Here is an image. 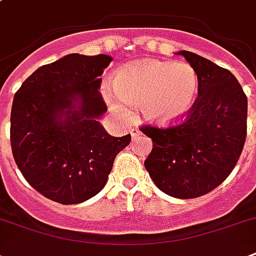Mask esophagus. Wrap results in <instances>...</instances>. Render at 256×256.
Listing matches in <instances>:
<instances>
[{
    "mask_svg": "<svg viewBox=\"0 0 256 256\" xmlns=\"http://www.w3.org/2000/svg\"><path fill=\"white\" fill-rule=\"evenodd\" d=\"M140 136V130L138 128H134L132 130V140H136L138 136Z\"/></svg>",
    "mask_w": 256,
    "mask_h": 256,
    "instance_id": "obj_1",
    "label": "esophagus"
}]
</instances>
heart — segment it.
<instances>
[{"label":"heart","instance_id":"heart-1","mask_svg":"<svg viewBox=\"0 0 256 256\" xmlns=\"http://www.w3.org/2000/svg\"><path fill=\"white\" fill-rule=\"evenodd\" d=\"M112 88L130 108L142 106L144 118L152 124L170 126L184 120L194 108L199 80L188 64L146 60L116 70ZM108 104L116 116H128V108L112 98Z\"/></svg>","mask_w":256,"mask_h":256}]
</instances>
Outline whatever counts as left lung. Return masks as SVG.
Here are the masks:
<instances>
[{
	"label": "left lung",
	"mask_w": 256,
	"mask_h": 256,
	"mask_svg": "<svg viewBox=\"0 0 256 256\" xmlns=\"http://www.w3.org/2000/svg\"><path fill=\"white\" fill-rule=\"evenodd\" d=\"M198 74L194 108L178 126H144L152 140L144 168L164 194L198 198L230 175L247 134V96L234 74L198 54L180 50Z\"/></svg>",
	"instance_id": "1"
}]
</instances>
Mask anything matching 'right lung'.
<instances>
[{
	"instance_id": "obj_1",
	"label": "right lung",
	"mask_w": 256,
	"mask_h": 256,
	"mask_svg": "<svg viewBox=\"0 0 256 256\" xmlns=\"http://www.w3.org/2000/svg\"><path fill=\"white\" fill-rule=\"evenodd\" d=\"M112 58L68 54L38 68L18 88L10 144L30 186L62 204L92 198L108 182L132 136H112L100 124L108 108L100 88Z\"/></svg>"
}]
</instances>
